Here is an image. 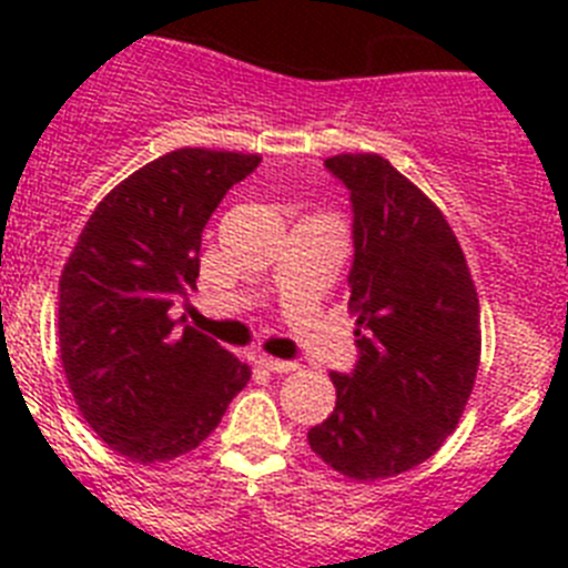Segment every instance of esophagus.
Masks as SVG:
<instances>
[{
	"instance_id": "obj_1",
	"label": "esophagus",
	"mask_w": 568,
	"mask_h": 568,
	"mask_svg": "<svg viewBox=\"0 0 568 568\" xmlns=\"http://www.w3.org/2000/svg\"><path fill=\"white\" fill-rule=\"evenodd\" d=\"M258 366H264L267 373H293L298 364H295V361H281V358H270V355H261Z\"/></svg>"
}]
</instances>
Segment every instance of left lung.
Masks as SVG:
<instances>
[{
  "label": "left lung",
  "instance_id": "1",
  "mask_svg": "<svg viewBox=\"0 0 568 568\" xmlns=\"http://www.w3.org/2000/svg\"><path fill=\"white\" fill-rule=\"evenodd\" d=\"M353 199L349 313L361 358L333 373L335 409L310 449L349 480H384L433 458L480 366V304L438 204L378 153L327 159Z\"/></svg>",
  "mask_w": 568,
  "mask_h": 568
}]
</instances>
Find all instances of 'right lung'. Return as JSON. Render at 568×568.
<instances>
[{
    "label": "right lung",
    "instance_id": "obj_1",
    "mask_svg": "<svg viewBox=\"0 0 568 568\" xmlns=\"http://www.w3.org/2000/svg\"><path fill=\"white\" fill-rule=\"evenodd\" d=\"M261 155L182 148L115 184L59 278V353L88 426L135 464H164L213 433L250 366L168 310L199 278L202 230Z\"/></svg>",
    "mask_w": 568,
    "mask_h": 568
}]
</instances>
